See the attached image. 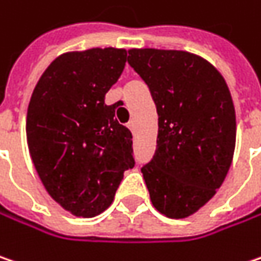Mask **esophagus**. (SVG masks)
<instances>
[{"instance_id": "1", "label": "esophagus", "mask_w": 261, "mask_h": 261, "mask_svg": "<svg viewBox=\"0 0 261 261\" xmlns=\"http://www.w3.org/2000/svg\"><path fill=\"white\" fill-rule=\"evenodd\" d=\"M127 127H128V128H130V130L134 133V130H136V121H133V119H131L130 122L127 124Z\"/></svg>"}]
</instances>
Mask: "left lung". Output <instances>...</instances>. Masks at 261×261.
<instances>
[{
	"label": "left lung",
	"mask_w": 261,
	"mask_h": 261,
	"mask_svg": "<svg viewBox=\"0 0 261 261\" xmlns=\"http://www.w3.org/2000/svg\"><path fill=\"white\" fill-rule=\"evenodd\" d=\"M128 65L149 87L158 112L156 150L142 167L153 207L170 219L196 213L229 171L237 140L230 91L202 57L133 48Z\"/></svg>",
	"instance_id": "8db88e82"
}]
</instances>
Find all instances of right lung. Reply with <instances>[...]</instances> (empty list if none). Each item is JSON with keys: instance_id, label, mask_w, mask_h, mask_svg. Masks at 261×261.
I'll list each match as a JSON object with an SVG mask.
<instances>
[{"instance_id": "obj_1", "label": "right lung", "mask_w": 261, "mask_h": 261, "mask_svg": "<svg viewBox=\"0 0 261 261\" xmlns=\"http://www.w3.org/2000/svg\"><path fill=\"white\" fill-rule=\"evenodd\" d=\"M127 50L91 48L59 56L41 75L28 108L26 139L35 170L57 204L94 217L114 201L134 167L131 131L105 96L121 76Z\"/></svg>"}]
</instances>
